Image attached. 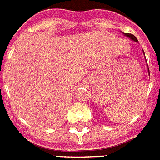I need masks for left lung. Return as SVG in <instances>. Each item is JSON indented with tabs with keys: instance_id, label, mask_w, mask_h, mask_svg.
Segmentation results:
<instances>
[{
	"instance_id": "left-lung-1",
	"label": "left lung",
	"mask_w": 160,
	"mask_h": 160,
	"mask_svg": "<svg viewBox=\"0 0 160 160\" xmlns=\"http://www.w3.org/2000/svg\"><path fill=\"white\" fill-rule=\"evenodd\" d=\"M123 34H124L126 37H127V38H130V40H132V41H134L135 42H138V39L136 38V37L134 35H133V34H127V33H123ZM142 52H143L144 54V56H145V53H144V51H142ZM145 59H146V57H145ZM146 61H147V59H146ZM147 69H148V73H149L150 75V72H149V68H148V66H147Z\"/></svg>"
}]
</instances>
